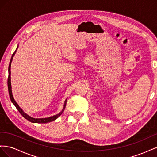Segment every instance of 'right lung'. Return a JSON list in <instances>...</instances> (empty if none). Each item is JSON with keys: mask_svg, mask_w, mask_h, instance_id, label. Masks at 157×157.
I'll use <instances>...</instances> for the list:
<instances>
[{"mask_svg": "<svg viewBox=\"0 0 157 157\" xmlns=\"http://www.w3.org/2000/svg\"><path fill=\"white\" fill-rule=\"evenodd\" d=\"M18 48V45L17 46V48L16 50V51L13 52V54L12 56V58L10 61V64H9V67H8V92H9V95H10V98L11 99V101L12 102V103L14 105L16 106V109L18 110V111L20 113L21 115L24 117L25 119L28 120L29 121L33 122V123H47V122H52L55 121L56 119H57L61 114H62L65 110V106H66V103H67V98L65 99V102H64V105H63V107L62 109V110L61 111V112H59L58 114H57V115H55L54 116H52L50 117H47V118H33L30 117L29 115H28L27 113H25L24 111H23V109L19 106L18 104L16 103V101H15V99H14L13 97V95H12V86H11V77H10V68H11V63H12V61L13 59V58L14 55H15L16 50Z\"/></svg>", "mask_w": 157, "mask_h": 157, "instance_id": "1", "label": "right lung"}]
</instances>
